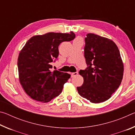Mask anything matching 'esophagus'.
Instances as JSON below:
<instances>
[{"mask_svg":"<svg viewBox=\"0 0 135 135\" xmlns=\"http://www.w3.org/2000/svg\"><path fill=\"white\" fill-rule=\"evenodd\" d=\"M78 74V72H75V73H72L71 74V77H74V76H77V75Z\"/></svg>","mask_w":135,"mask_h":135,"instance_id":"obj_1","label":"esophagus"}]
</instances>
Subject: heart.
<instances>
[{
  "instance_id": "b5f03b06",
  "label": "heart",
  "mask_w": 135,
  "mask_h": 135,
  "mask_svg": "<svg viewBox=\"0 0 135 135\" xmlns=\"http://www.w3.org/2000/svg\"><path fill=\"white\" fill-rule=\"evenodd\" d=\"M81 40V39H80V38H76V40H75L74 41H76V40Z\"/></svg>"
}]
</instances>
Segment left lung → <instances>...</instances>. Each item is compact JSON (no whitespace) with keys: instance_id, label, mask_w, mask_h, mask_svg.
Masks as SVG:
<instances>
[{"instance_id":"1","label":"left lung","mask_w":135,"mask_h":135,"mask_svg":"<svg viewBox=\"0 0 135 135\" xmlns=\"http://www.w3.org/2000/svg\"><path fill=\"white\" fill-rule=\"evenodd\" d=\"M84 40L88 67L80 70L84 81L77 89L81 97L92 103H100L109 99L120 85L124 66L113 40L93 33L88 34Z\"/></svg>"}]
</instances>
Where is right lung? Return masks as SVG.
Here are the masks:
<instances>
[{
    "mask_svg": "<svg viewBox=\"0 0 135 135\" xmlns=\"http://www.w3.org/2000/svg\"><path fill=\"white\" fill-rule=\"evenodd\" d=\"M76 37L70 33H47L33 36L19 54L18 68L22 88L34 100L48 102L60 94L70 74L54 70L51 63L59 55L58 46Z\"/></svg>",
    "mask_w": 135,
    "mask_h": 135,
    "instance_id": "obj_1",
    "label": "right lung"
}]
</instances>
